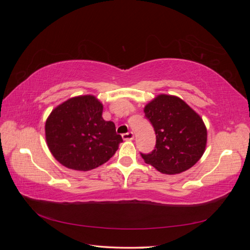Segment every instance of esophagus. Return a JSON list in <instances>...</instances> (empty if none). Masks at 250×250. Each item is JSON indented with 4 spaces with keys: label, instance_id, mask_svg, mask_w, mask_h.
Returning <instances> with one entry per match:
<instances>
[{
    "label": "esophagus",
    "instance_id": "obj_1",
    "mask_svg": "<svg viewBox=\"0 0 250 250\" xmlns=\"http://www.w3.org/2000/svg\"><path fill=\"white\" fill-rule=\"evenodd\" d=\"M122 138H123V140H125V141H132V140L134 139V135H133V132L129 131V132H127V133H124V134L122 135Z\"/></svg>",
    "mask_w": 250,
    "mask_h": 250
}]
</instances>
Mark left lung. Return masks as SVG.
Segmentation results:
<instances>
[{"mask_svg":"<svg viewBox=\"0 0 250 250\" xmlns=\"http://www.w3.org/2000/svg\"><path fill=\"white\" fill-rule=\"evenodd\" d=\"M144 112L156 134L155 149L148 154L141 153L146 164L165 174H178L200 160L207 146V127L184 100L158 95Z\"/></svg>","mask_w":250,"mask_h":250,"instance_id":"1","label":"left lung"}]
</instances>
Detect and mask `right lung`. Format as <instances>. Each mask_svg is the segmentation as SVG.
I'll use <instances>...</instances> for the list:
<instances>
[{
  "label": "right lung",
  "instance_id": "1",
  "mask_svg": "<svg viewBox=\"0 0 250 250\" xmlns=\"http://www.w3.org/2000/svg\"><path fill=\"white\" fill-rule=\"evenodd\" d=\"M102 112L103 104L92 95L71 98L52 110L44 131L55 160L72 170L89 171L113 156L123 140Z\"/></svg>",
  "mask_w": 250,
  "mask_h": 250
}]
</instances>
